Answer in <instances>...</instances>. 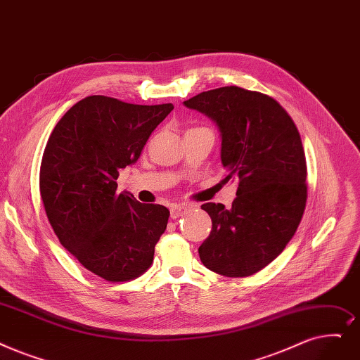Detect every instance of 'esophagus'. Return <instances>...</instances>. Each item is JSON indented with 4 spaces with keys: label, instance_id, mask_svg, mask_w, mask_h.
<instances>
[{
    "label": "esophagus",
    "instance_id": "obj_1",
    "mask_svg": "<svg viewBox=\"0 0 360 360\" xmlns=\"http://www.w3.org/2000/svg\"><path fill=\"white\" fill-rule=\"evenodd\" d=\"M188 210H190V207L186 205H175V206H172V209H170V217L178 219V217L184 216L185 213H188Z\"/></svg>",
    "mask_w": 360,
    "mask_h": 360
}]
</instances>
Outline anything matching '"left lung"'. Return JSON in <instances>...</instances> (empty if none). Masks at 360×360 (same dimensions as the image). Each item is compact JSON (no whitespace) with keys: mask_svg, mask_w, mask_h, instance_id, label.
<instances>
[{"mask_svg":"<svg viewBox=\"0 0 360 360\" xmlns=\"http://www.w3.org/2000/svg\"><path fill=\"white\" fill-rule=\"evenodd\" d=\"M216 122L225 181H237L232 207L206 202L210 236L198 248L205 266L229 278L250 276L276 259L300 225L307 167L295 123L276 100L222 86L184 101Z\"/></svg>","mask_w":360,"mask_h":360,"instance_id":"8db88e82","label":"left lung"}]
</instances>
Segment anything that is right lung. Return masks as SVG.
<instances>
[{
  "label": "right lung",
  "instance_id": "add662e5",
  "mask_svg": "<svg viewBox=\"0 0 360 360\" xmlns=\"http://www.w3.org/2000/svg\"><path fill=\"white\" fill-rule=\"evenodd\" d=\"M174 105H141L105 96L76 103L45 146L39 193L60 244L110 283L143 275L169 210L117 193L119 170L135 163Z\"/></svg>",
  "mask_w": 360,
  "mask_h": 360
}]
</instances>
